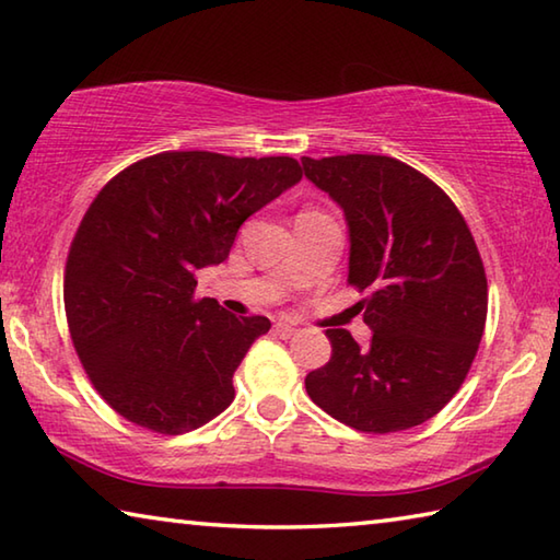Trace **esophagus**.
<instances>
[{"label":"esophagus","mask_w":560,"mask_h":560,"mask_svg":"<svg viewBox=\"0 0 560 560\" xmlns=\"http://www.w3.org/2000/svg\"><path fill=\"white\" fill-rule=\"evenodd\" d=\"M273 332L279 335V338H283V340H289V338H293V335H296L299 330L293 328V325H289V323H277L273 325Z\"/></svg>","instance_id":"34e87169"}]
</instances>
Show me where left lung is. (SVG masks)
Returning <instances> with one entry per match:
<instances>
[{"label":"left lung","instance_id":"obj_1","mask_svg":"<svg viewBox=\"0 0 560 560\" xmlns=\"http://www.w3.org/2000/svg\"><path fill=\"white\" fill-rule=\"evenodd\" d=\"M303 171L345 210L348 283L374 330L360 350L328 328L330 362L306 392L332 419L362 433H399L439 413L460 389L487 320V277L475 237L441 186L399 159H308Z\"/></svg>","mask_w":560,"mask_h":560}]
</instances>
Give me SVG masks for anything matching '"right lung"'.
<instances>
[{"instance_id": "add662e5", "label": "right lung", "mask_w": 560, "mask_h": 560, "mask_svg": "<svg viewBox=\"0 0 560 560\" xmlns=\"http://www.w3.org/2000/svg\"><path fill=\"white\" fill-rule=\"evenodd\" d=\"M301 176L291 156L161 151L90 202L66 261V318L88 380L121 419L178 435L235 399V370L271 323L196 299V271L228 259L242 222Z\"/></svg>"}]
</instances>
